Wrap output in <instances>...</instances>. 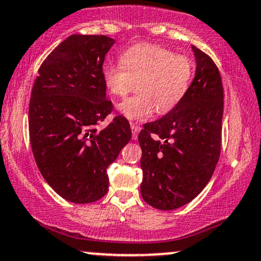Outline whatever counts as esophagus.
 Returning <instances> with one entry per match:
<instances>
[{"label":"esophagus","mask_w":261,"mask_h":261,"mask_svg":"<svg viewBox=\"0 0 261 261\" xmlns=\"http://www.w3.org/2000/svg\"><path fill=\"white\" fill-rule=\"evenodd\" d=\"M131 131H133V140H137V135H139L141 131V127L139 125L131 124Z\"/></svg>","instance_id":"esophagus-1"}]
</instances>
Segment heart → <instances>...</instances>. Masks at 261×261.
<instances>
[{
  "label": "heart",
  "instance_id": "b5f03b06",
  "mask_svg": "<svg viewBox=\"0 0 261 261\" xmlns=\"http://www.w3.org/2000/svg\"><path fill=\"white\" fill-rule=\"evenodd\" d=\"M193 60L167 47L137 44L122 54L121 62L103 66L108 91L125 97L135 88L139 92L118 104V112L128 120H146L154 112L166 114L180 103L193 80Z\"/></svg>",
  "mask_w": 261,
  "mask_h": 261
}]
</instances>
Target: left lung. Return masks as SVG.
<instances>
[{"instance_id": "1", "label": "left lung", "mask_w": 261, "mask_h": 261, "mask_svg": "<svg viewBox=\"0 0 261 261\" xmlns=\"http://www.w3.org/2000/svg\"><path fill=\"white\" fill-rule=\"evenodd\" d=\"M195 77L180 103L139 134L141 195L152 207L187 205L207 185L220 158L223 87L210 56L191 46Z\"/></svg>"}]
</instances>
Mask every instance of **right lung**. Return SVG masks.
<instances>
[{
	"label": "right lung",
	"mask_w": 261,
	"mask_h": 261,
	"mask_svg": "<svg viewBox=\"0 0 261 261\" xmlns=\"http://www.w3.org/2000/svg\"><path fill=\"white\" fill-rule=\"evenodd\" d=\"M114 39L73 34L39 68L29 103V136L41 175L60 196L74 203L108 193L107 168L131 140L128 121L114 118L103 80L104 59Z\"/></svg>",
	"instance_id": "add662e5"
}]
</instances>
